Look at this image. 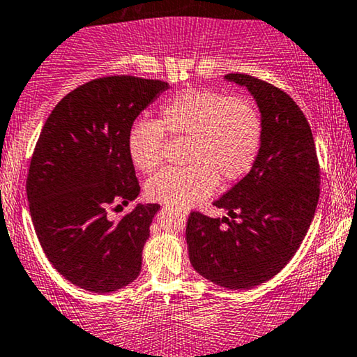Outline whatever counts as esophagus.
<instances>
[{"label":"esophagus","mask_w":357,"mask_h":357,"mask_svg":"<svg viewBox=\"0 0 357 357\" xmlns=\"http://www.w3.org/2000/svg\"><path fill=\"white\" fill-rule=\"evenodd\" d=\"M176 212H178L179 215H183V218H186V215H188V212L183 211V209H179V211H176Z\"/></svg>","instance_id":"esophagus-1"}]
</instances>
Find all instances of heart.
Here are the masks:
<instances>
[{
  "label": "heart",
  "instance_id": "obj_1",
  "mask_svg": "<svg viewBox=\"0 0 357 357\" xmlns=\"http://www.w3.org/2000/svg\"><path fill=\"white\" fill-rule=\"evenodd\" d=\"M165 135L188 138L181 168H166L146 183L153 201L188 207L224 183L242 179L254 168L264 142V119L247 97L211 89H184L160 107L158 120H137L126 135V151L138 169L160 165Z\"/></svg>",
  "mask_w": 357,
  "mask_h": 357
}]
</instances>
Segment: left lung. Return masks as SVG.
Listing matches in <instances>:
<instances>
[{
    "instance_id": "left-lung-1",
    "label": "left lung",
    "mask_w": 357,
    "mask_h": 357,
    "mask_svg": "<svg viewBox=\"0 0 357 357\" xmlns=\"http://www.w3.org/2000/svg\"><path fill=\"white\" fill-rule=\"evenodd\" d=\"M225 79L254 96L264 119V142L250 173L214 201L231 219L192 211L186 242L197 273L215 285L242 290L275 277L298 250L317 211L321 176L313 133L295 100L252 75Z\"/></svg>"
}]
</instances>
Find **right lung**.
I'll return each instance as SVG.
<instances>
[{"mask_svg":"<svg viewBox=\"0 0 357 357\" xmlns=\"http://www.w3.org/2000/svg\"><path fill=\"white\" fill-rule=\"evenodd\" d=\"M168 82L133 75L93 79L47 116L31 158L26 192L36 236L52 267L84 290L115 291L142 270L158 204H137L139 184L126 135Z\"/></svg>","mask_w":357,"mask_h":357,"instance_id":"obj_1","label":"right lung"}]
</instances>
